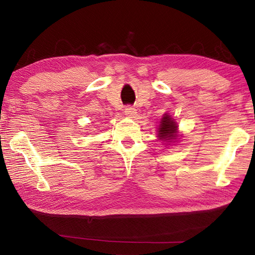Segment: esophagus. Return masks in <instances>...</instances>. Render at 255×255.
I'll return each mask as SVG.
<instances>
[{"label":"esophagus","instance_id":"obj_1","mask_svg":"<svg viewBox=\"0 0 255 255\" xmlns=\"http://www.w3.org/2000/svg\"><path fill=\"white\" fill-rule=\"evenodd\" d=\"M136 114H137V112H136L135 108H132L130 106H128V107L125 108V115L128 116V117L135 118L136 117Z\"/></svg>","mask_w":255,"mask_h":255}]
</instances>
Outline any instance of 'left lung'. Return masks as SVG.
Returning a JSON list of instances; mask_svg holds the SVG:
<instances>
[{
  "label": "left lung",
  "instance_id": "1",
  "mask_svg": "<svg viewBox=\"0 0 255 255\" xmlns=\"http://www.w3.org/2000/svg\"><path fill=\"white\" fill-rule=\"evenodd\" d=\"M157 132V137L161 140H164L166 144L173 143L174 140H176V136H178V125L173 118H171L170 115L164 114L161 123H159Z\"/></svg>",
  "mask_w": 255,
  "mask_h": 255
}]
</instances>
